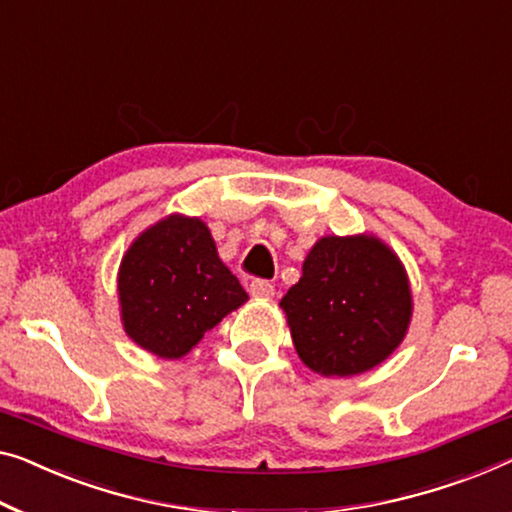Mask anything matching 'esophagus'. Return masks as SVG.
Segmentation results:
<instances>
[{
	"instance_id": "34e87169",
	"label": "esophagus",
	"mask_w": 512,
	"mask_h": 512,
	"mask_svg": "<svg viewBox=\"0 0 512 512\" xmlns=\"http://www.w3.org/2000/svg\"><path fill=\"white\" fill-rule=\"evenodd\" d=\"M250 294L255 296V299H271L273 294H276V289L269 280H253L250 282Z\"/></svg>"
}]
</instances>
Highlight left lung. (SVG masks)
<instances>
[{"label": "left lung", "instance_id": "left-lung-1", "mask_svg": "<svg viewBox=\"0 0 512 512\" xmlns=\"http://www.w3.org/2000/svg\"><path fill=\"white\" fill-rule=\"evenodd\" d=\"M280 308L310 370L352 377L398 349L411 322V289L398 255L377 236H324Z\"/></svg>", "mask_w": 512, "mask_h": 512}]
</instances>
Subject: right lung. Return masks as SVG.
Listing matches in <instances>:
<instances>
[{
  "mask_svg": "<svg viewBox=\"0 0 512 512\" xmlns=\"http://www.w3.org/2000/svg\"><path fill=\"white\" fill-rule=\"evenodd\" d=\"M128 338L160 358H181L220 319L248 301L220 262L209 227L174 213L144 230L119 266Z\"/></svg>",
  "mask_w": 512,
  "mask_h": 512,
  "instance_id": "right-lung-1",
  "label": "right lung"
}]
</instances>
